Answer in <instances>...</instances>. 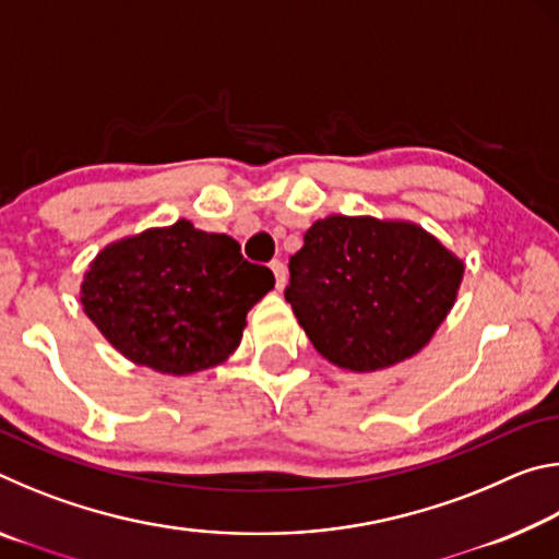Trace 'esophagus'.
Wrapping results in <instances>:
<instances>
[{
	"mask_svg": "<svg viewBox=\"0 0 559 559\" xmlns=\"http://www.w3.org/2000/svg\"><path fill=\"white\" fill-rule=\"evenodd\" d=\"M271 271H273V276H276V288L278 290L286 288V283H288L286 263H283V261H271Z\"/></svg>",
	"mask_w": 559,
	"mask_h": 559,
	"instance_id": "1",
	"label": "esophagus"
}]
</instances>
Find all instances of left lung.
<instances>
[{
	"label": "left lung",
	"mask_w": 559,
	"mask_h": 559,
	"mask_svg": "<svg viewBox=\"0 0 559 559\" xmlns=\"http://www.w3.org/2000/svg\"><path fill=\"white\" fill-rule=\"evenodd\" d=\"M288 269L286 300L318 353L343 370L377 372L429 345L466 266L414 222L330 214Z\"/></svg>",
	"instance_id": "left-lung-1"
}]
</instances>
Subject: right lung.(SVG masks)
Instances as JSON below:
<instances>
[{
  "label": "right lung",
  "mask_w": 559,
  "mask_h": 559,
  "mask_svg": "<svg viewBox=\"0 0 559 559\" xmlns=\"http://www.w3.org/2000/svg\"><path fill=\"white\" fill-rule=\"evenodd\" d=\"M273 283V273L246 261L231 236L179 219L98 251L83 273L81 302L122 357L185 377L229 359L246 313Z\"/></svg>",
  "instance_id": "add662e5"
}]
</instances>
